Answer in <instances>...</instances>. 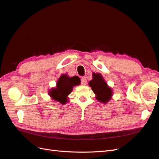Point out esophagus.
Wrapping results in <instances>:
<instances>
[{"mask_svg":"<svg viewBox=\"0 0 159 159\" xmlns=\"http://www.w3.org/2000/svg\"><path fill=\"white\" fill-rule=\"evenodd\" d=\"M81 85H85L87 84V80H86V78H85V77H83V78H81Z\"/></svg>","mask_w":159,"mask_h":159,"instance_id":"1","label":"esophagus"}]
</instances>
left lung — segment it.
Segmentation results:
<instances>
[{
    "mask_svg": "<svg viewBox=\"0 0 159 159\" xmlns=\"http://www.w3.org/2000/svg\"><path fill=\"white\" fill-rule=\"evenodd\" d=\"M93 79L89 82V85L96 95V99L103 103H107L111 99L113 91L99 73H93Z\"/></svg>",
    "mask_w": 159,
    "mask_h": 159,
    "instance_id": "left-lung-1",
    "label": "left lung"
}]
</instances>
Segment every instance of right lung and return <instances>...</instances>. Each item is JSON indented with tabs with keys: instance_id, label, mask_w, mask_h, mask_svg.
Listing matches in <instances>:
<instances>
[{
	"instance_id": "right-lung-1",
	"label": "right lung",
	"mask_w": 159,
	"mask_h": 159,
	"mask_svg": "<svg viewBox=\"0 0 159 159\" xmlns=\"http://www.w3.org/2000/svg\"><path fill=\"white\" fill-rule=\"evenodd\" d=\"M81 83L78 76L69 77L68 74H62L57 81L56 86L48 91V95L52 99L62 105L68 103V95L73 90L74 86L79 85Z\"/></svg>"
}]
</instances>
